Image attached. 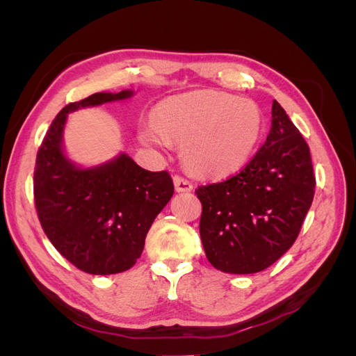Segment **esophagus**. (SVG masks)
<instances>
[{
  "mask_svg": "<svg viewBox=\"0 0 356 356\" xmlns=\"http://www.w3.org/2000/svg\"><path fill=\"white\" fill-rule=\"evenodd\" d=\"M174 186H175V190L178 193H186V191H191L193 190L191 182L188 179H186V178L179 177V175L174 177Z\"/></svg>",
  "mask_w": 356,
  "mask_h": 356,
  "instance_id": "34e87169",
  "label": "esophagus"
}]
</instances>
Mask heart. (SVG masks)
I'll return each mask as SVG.
<instances>
[{
    "label": "heart",
    "instance_id": "1",
    "mask_svg": "<svg viewBox=\"0 0 356 356\" xmlns=\"http://www.w3.org/2000/svg\"><path fill=\"white\" fill-rule=\"evenodd\" d=\"M153 123L139 132L143 143L154 147L181 143V157L190 170L225 177L251 157L261 135L263 118L250 99L196 90L161 102Z\"/></svg>",
    "mask_w": 356,
    "mask_h": 356
}]
</instances>
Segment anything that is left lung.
<instances>
[{"label":"left lung","mask_w":356,"mask_h":356,"mask_svg":"<svg viewBox=\"0 0 356 356\" xmlns=\"http://www.w3.org/2000/svg\"><path fill=\"white\" fill-rule=\"evenodd\" d=\"M309 145L277 101L264 145L238 175L200 186V239L209 263L225 273L261 272L300 233L315 195Z\"/></svg>","instance_id":"1"}]
</instances>
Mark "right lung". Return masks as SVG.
I'll return each instance as SVG.
<instances>
[{
    "mask_svg": "<svg viewBox=\"0 0 356 356\" xmlns=\"http://www.w3.org/2000/svg\"><path fill=\"white\" fill-rule=\"evenodd\" d=\"M132 95L101 92L68 104L51 122L37 153L34 199L41 227L60 255L90 275L129 270L143 254L153 221L174 195L166 170H145L124 153L93 168H80L63 153L62 135L71 111Z\"/></svg>",
    "mask_w": 356,
    "mask_h": 356,
    "instance_id": "right-lung-1",
    "label": "right lung"
}]
</instances>
